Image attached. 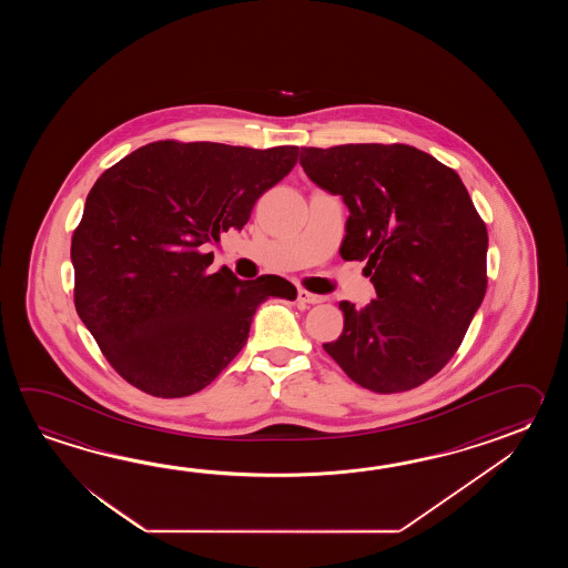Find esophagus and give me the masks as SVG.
I'll list each match as a JSON object with an SVG mask.
<instances>
[{
  "instance_id": "34e87169",
  "label": "esophagus",
  "mask_w": 568,
  "mask_h": 568,
  "mask_svg": "<svg viewBox=\"0 0 568 568\" xmlns=\"http://www.w3.org/2000/svg\"><path fill=\"white\" fill-rule=\"evenodd\" d=\"M296 298H298V302H302V304H318V302L325 301L323 296H318V294H313V292H308V290H298Z\"/></svg>"
}]
</instances>
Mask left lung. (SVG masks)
Returning a JSON list of instances; mask_svg holds the SVG:
<instances>
[{"mask_svg":"<svg viewBox=\"0 0 568 568\" xmlns=\"http://www.w3.org/2000/svg\"><path fill=\"white\" fill-rule=\"evenodd\" d=\"M311 181L349 206L343 260H359L377 298L341 302L343 333L323 349L355 384L398 394L435 377L487 290V227L459 174L406 144L301 148Z\"/></svg>","mask_w":568,"mask_h":568,"instance_id":"8db88e82","label":"left lung"}]
</instances>
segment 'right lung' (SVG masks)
Here are the masks:
<instances>
[{"label": "right lung", "mask_w": 568, "mask_h": 568, "mask_svg": "<svg viewBox=\"0 0 568 568\" xmlns=\"http://www.w3.org/2000/svg\"><path fill=\"white\" fill-rule=\"evenodd\" d=\"M296 162L298 145L160 140L97 179L71 245L74 306L128 384L156 398L201 392L243 349L262 302L296 298L280 276L211 274L205 252Z\"/></svg>", "instance_id": "1"}]
</instances>
